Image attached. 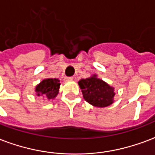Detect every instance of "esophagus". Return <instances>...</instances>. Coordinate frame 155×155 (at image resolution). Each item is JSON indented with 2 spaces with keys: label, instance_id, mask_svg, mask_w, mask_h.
I'll list each match as a JSON object with an SVG mask.
<instances>
[{
  "label": "esophagus",
  "instance_id": "obj_1",
  "mask_svg": "<svg viewBox=\"0 0 155 155\" xmlns=\"http://www.w3.org/2000/svg\"><path fill=\"white\" fill-rule=\"evenodd\" d=\"M66 81H73V77H71V76H67V77H65V79H64Z\"/></svg>",
  "mask_w": 155,
  "mask_h": 155
}]
</instances>
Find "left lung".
Instances as JSON below:
<instances>
[{
  "instance_id": "1",
  "label": "left lung",
  "mask_w": 155,
  "mask_h": 155,
  "mask_svg": "<svg viewBox=\"0 0 155 155\" xmlns=\"http://www.w3.org/2000/svg\"><path fill=\"white\" fill-rule=\"evenodd\" d=\"M83 97L89 104L98 107H105L113 104L114 89L96 75L79 81Z\"/></svg>"
}]
</instances>
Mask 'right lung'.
I'll return each instance as SVG.
<instances>
[{
	"mask_svg": "<svg viewBox=\"0 0 155 155\" xmlns=\"http://www.w3.org/2000/svg\"><path fill=\"white\" fill-rule=\"evenodd\" d=\"M60 81L58 79H45L38 84L35 89L38 96L50 100L54 98L58 94L60 88Z\"/></svg>",
	"mask_w": 155,
	"mask_h": 155,
	"instance_id": "obj_1",
	"label": "right lung"
}]
</instances>
